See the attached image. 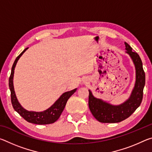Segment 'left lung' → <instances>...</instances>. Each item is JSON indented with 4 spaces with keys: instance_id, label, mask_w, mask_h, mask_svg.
Returning <instances> with one entry per match:
<instances>
[{
    "instance_id": "obj_1",
    "label": "left lung",
    "mask_w": 152,
    "mask_h": 152,
    "mask_svg": "<svg viewBox=\"0 0 152 152\" xmlns=\"http://www.w3.org/2000/svg\"><path fill=\"white\" fill-rule=\"evenodd\" d=\"M126 52L131 56L136 70V82L132 95L127 101L118 106H113L94 97L89 91L88 106L95 119L101 123H119L130 117L140 107L143 99L145 83V72L140 56L125 42Z\"/></svg>"
}]
</instances>
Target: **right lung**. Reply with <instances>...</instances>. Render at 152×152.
Returning <instances> with one entry per match:
<instances>
[{"label":"right lung","instance_id":"add662e5","mask_svg":"<svg viewBox=\"0 0 152 152\" xmlns=\"http://www.w3.org/2000/svg\"><path fill=\"white\" fill-rule=\"evenodd\" d=\"M28 48L25 49V50L17 56L16 60L14 61L13 65L12 66L11 76L9 77V86L10 91H11V103L12 107L14 108V109L16 110V111L19 113L20 116L23 118L25 120H26L29 123H34V124L37 125L51 124V123L56 122V121L59 119V117H60L61 113H62L64 109V107L66 106L67 101H68L69 98L76 92V88L74 89L71 91L64 92L57 101L55 102V103L53 104L52 106L49 108L48 109L44 110V111H28V110L23 109L17 101V99L14 91L13 82H12V80H13L14 70L15 66H16V64L17 63V61L19 60L20 56L23 55V53Z\"/></svg>","mask_w":152,"mask_h":152}]
</instances>
